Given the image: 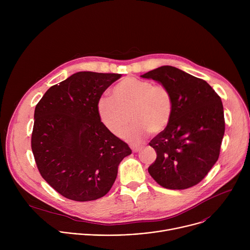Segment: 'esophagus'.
<instances>
[{"instance_id": "34e87169", "label": "esophagus", "mask_w": 250, "mask_h": 250, "mask_svg": "<svg viewBox=\"0 0 250 250\" xmlns=\"http://www.w3.org/2000/svg\"><path fill=\"white\" fill-rule=\"evenodd\" d=\"M140 149H141V147H140V146H131V150H132V152H138Z\"/></svg>"}]
</instances>
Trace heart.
I'll list each match as a JSON object with an SVG mask.
<instances>
[{
    "instance_id": "1",
    "label": "heart",
    "mask_w": 250,
    "mask_h": 250,
    "mask_svg": "<svg viewBox=\"0 0 250 250\" xmlns=\"http://www.w3.org/2000/svg\"><path fill=\"white\" fill-rule=\"evenodd\" d=\"M113 97L102 96L97 111L102 124L112 133L131 144H139L148 132L159 133L169 125L174 104L171 92L163 85L127 77L113 89ZM132 114L134 124L124 129Z\"/></svg>"
}]
</instances>
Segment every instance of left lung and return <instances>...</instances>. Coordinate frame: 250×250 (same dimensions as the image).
<instances>
[{"label":"left lung","instance_id":"8db88e82","mask_svg":"<svg viewBox=\"0 0 250 250\" xmlns=\"http://www.w3.org/2000/svg\"><path fill=\"white\" fill-rule=\"evenodd\" d=\"M140 77L167 87L174 104L168 126L149 142L157 154L149 174L166 189L197 185L220 155L225 134L220 96L206 81L173 66L158 67Z\"/></svg>","mask_w":250,"mask_h":250}]
</instances>
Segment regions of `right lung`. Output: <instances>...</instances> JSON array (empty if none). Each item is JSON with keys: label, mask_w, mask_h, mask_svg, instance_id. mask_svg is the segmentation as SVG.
<instances>
[{"label": "right lung", "mask_w": 250, "mask_h": 250, "mask_svg": "<svg viewBox=\"0 0 250 250\" xmlns=\"http://www.w3.org/2000/svg\"><path fill=\"white\" fill-rule=\"evenodd\" d=\"M121 74L77 72L50 87L34 110L31 149L43 179L63 197L108 193L128 146L102 124L97 103Z\"/></svg>", "instance_id": "obj_1"}]
</instances>
